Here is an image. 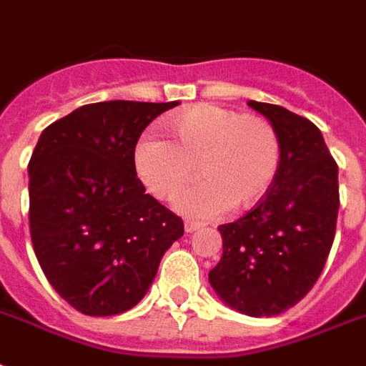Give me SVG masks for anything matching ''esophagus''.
<instances>
[{"mask_svg":"<svg viewBox=\"0 0 366 366\" xmlns=\"http://www.w3.org/2000/svg\"><path fill=\"white\" fill-rule=\"evenodd\" d=\"M199 227H202V222H197V220H186L184 222V230L186 232H195Z\"/></svg>","mask_w":366,"mask_h":366,"instance_id":"obj_1","label":"esophagus"}]
</instances>
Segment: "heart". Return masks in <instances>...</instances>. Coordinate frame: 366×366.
<instances>
[{"label": "heart", "instance_id": "heart-1", "mask_svg": "<svg viewBox=\"0 0 366 366\" xmlns=\"http://www.w3.org/2000/svg\"><path fill=\"white\" fill-rule=\"evenodd\" d=\"M172 139L155 130L134 147L136 172L157 199H171L195 178L205 180L177 197L178 211L209 219L230 207L257 205L272 188L282 142L263 117L202 103L169 121Z\"/></svg>", "mask_w": 366, "mask_h": 366}]
</instances>
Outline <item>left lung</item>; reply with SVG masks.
<instances>
[{"instance_id":"1","label":"left lung","mask_w":366,"mask_h":366,"mask_svg":"<svg viewBox=\"0 0 366 366\" xmlns=\"http://www.w3.org/2000/svg\"><path fill=\"white\" fill-rule=\"evenodd\" d=\"M247 105L276 128L282 163L269 194L219 227L222 257L209 282L239 313L274 317L303 300L325 269L338 220V164L309 119L272 103Z\"/></svg>"}]
</instances>
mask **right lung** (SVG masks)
<instances>
[{
  "mask_svg": "<svg viewBox=\"0 0 366 366\" xmlns=\"http://www.w3.org/2000/svg\"><path fill=\"white\" fill-rule=\"evenodd\" d=\"M178 102H102L41 132L28 163L30 236L53 290L76 311L132 309L184 234L182 219L146 194L134 147Z\"/></svg>",
  "mask_w": 366,
  "mask_h": 366,
  "instance_id": "1",
  "label": "right lung"
}]
</instances>
